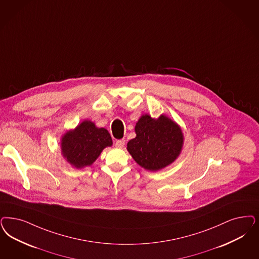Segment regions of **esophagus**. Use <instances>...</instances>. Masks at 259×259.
<instances>
[{
    "label": "esophagus",
    "mask_w": 259,
    "mask_h": 259,
    "mask_svg": "<svg viewBox=\"0 0 259 259\" xmlns=\"http://www.w3.org/2000/svg\"><path fill=\"white\" fill-rule=\"evenodd\" d=\"M124 140H118V141H116V143H115V145H116V147H117V148H122V147L124 146Z\"/></svg>",
    "instance_id": "obj_1"
}]
</instances>
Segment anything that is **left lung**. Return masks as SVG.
I'll return each mask as SVG.
<instances>
[{
    "instance_id": "1",
    "label": "left lung",
    "mask_w": 259,
    "mask_h": 259,
    "mask_svg": "<svg viewBox=\"0 0 259 259\" xmlns=\"http://www.w3.org/2000/svg\"><path fill=\"white\" fill-rule=\"evenodd\" d=\"M136 138L127 143L135 161L149 171L163 169L177 160L184 145L181 126L165 115L144 114L135 126Z\"/></svg>"
}]
</instances>
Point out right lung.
<instances>
[{"instance_id":"right-lung-1","label":"right lung","mask_w":259,"mask_h":259,"mask_svg":"<svg viewBox=\"0 0 259 259\" xmlns=\"http://www.w3.org/2000/svg\"><path fill=\"white\" fill-rule=\"evenodd\" d=\"M112 145L113 141L108 130L99 128L88 119L74 129L68 130L60 140L63 158L76 169L92 165L103 149Z\"/></svg>"}]
</instances>
